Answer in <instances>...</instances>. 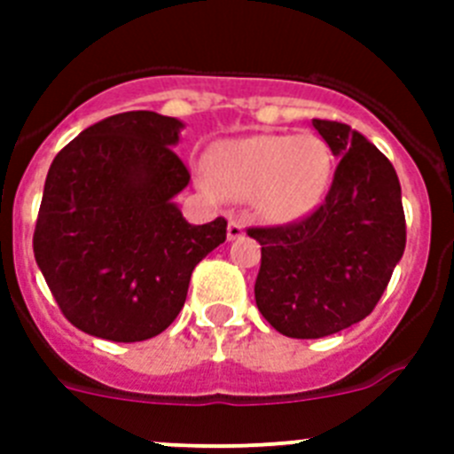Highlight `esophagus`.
<instances>
[{"label":"esophagus","instance_id":"34e87169","mask_svg":"<svg viewBox=\"0 0 454 454\" xmlns=\"http://www.w3.org/2000/svg\"><path fill=\"white\" fill-rule=\"evenodd\" d=\"M243 234H246V224H243V220L231 218L230 224H227V239L236 240V239H240Z\"/></svg>","mask_w":454,"mask_h":454}]
</instances>
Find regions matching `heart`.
I'll use <instances>...</instances> for the list:
<instances>
[{
  "mask_svg": "<svg viewBox=\"0 0 454 454\" xmlns=\"http://www.w3.org/2000/svg\"><path fill=\"white\" fill-rule=\"evenodd\" d=\"M332 168V152L320 136L259 134L220 143L204 184L252 198L263 218L288 223L318 207Z\"/></svg>",
  "mask_w": 454,
  "mask_h": 454,
  "instance_id": "b5f03b06",
  "label": "heart"
}]
</instances>
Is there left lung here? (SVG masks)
I'll return each instance as SVG.
<instances>
[{
	"instance_id": "8db88e82",
	"label": "left lung",
	"mask_w": 454,
	"mask_h": 454,
	"mask_svg": "<svg viewBox=\"0 0 454 454\" xmlns=\"http://www.w3.org/2000/svg\"><path fill=\"white\" fill-rule=\"evenodd\" d=\"M314 127L339 156L325 200L293 223L247 227L262 246L256 307L291 339H323L366 318L407 243L391 161L348 124L316 118Z\"/></svg>"
}]
</instances>
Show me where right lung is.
Wrapping results in <instances>:
<instances>
[{
    "instance_id": "obj_1",
    "label": "right lung",
    "mask_w": 454,
    "mask_h": 454,
    "mask_svg": "<svg viewBox=\"0 0 454 454\" xmlns=\"http://www.w3.org/2000/svg\"><path fill=\"white\" fill-rule=\"evenodd\" d=\"M177 118L127 111L92 124L51 161L34 254L61 314L114 343L161 334L186 302L227 220L191 224L175 198L191 172L175 154Z\"/></svg>"
}]
</instances>
